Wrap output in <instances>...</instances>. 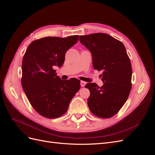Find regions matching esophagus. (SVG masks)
Listing matches in <instances>:
<instances>
[{"instance_id": "obj_1", "label": "esophagus", "mask_w": 155, "mask_h": 155, "mask_svg": "<svg viewBox=\"0 0 155 155\" xmlns=\"http://www.w3.org/2000/svg\"><path fill=\"white\" fill-rule=\"evenodd\" d=\"M80 83H81V86L82 87H85V85H86V82H85V81H81Z\"/></svg>"}]
</instances>
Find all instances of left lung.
Wrapping results in <instances>:
<instances>
[{
    "label": "left lung",
    "instance_id": "left-lung-1",
    "mask_svg": "<svg viewBox=\"0 0 155 155\" xmlns=\"http://www.w3.org/2000/svg\"><path fill=\"white\" fill-rule=\"evenodd\" d=\"M79 41L91 52L94 68L103 71L104 85L100 87L94 83L85 85L91 92L89 109L100 118H110L124 106L131 89L132 68L125 46L103 33L80 35Z\"/></svg>",
    "mask_w": 155,
    "mask_h": 155
}]
</instances>
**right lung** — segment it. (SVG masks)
<instances>
[{"instance_id": "add662e5", "label": "right lung", "mask_w": 155, "mask_h": 155, "mask_svg": "<svg viewBox=\"0 0 155 155\" xmlns=\"http://www.w3.org/2000/svg\"><path fill=\"white\" fill-rule=\"evenodd\" d=\"M78 40L79 35L44 37L31 42L23 57L22 88L33 108L46 118L64 114L80 88L79 79L62 80L54 70L62 67L67 51Z\"/></svg>"}]
</instances>
